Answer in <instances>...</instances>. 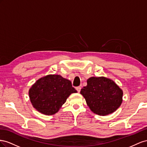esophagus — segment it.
Listing matches in <instances>:
<instances>
[{"mask_svg":"<svg viewBox=\"0 0 147 147\" xmlns=\"http://www.w3.org/2000/svg\"><path fill=\"white\" fill-rule=\"evenodd\" d=\"M76 90L78 91V92H80V91H81V87H76Z\"/></svg>","mask_w":147,"mask_h":147,"instance_id":"34e87169","label":"esophagus"}]
</instances>
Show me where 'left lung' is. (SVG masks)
Wrapping results in <instances>:
<instances>
[{"label":"left lung","instance_id":"1","mask_svg":"<svg viewBox=\"0 0 147 147\" xmlns=\"http://www.w3.org/2000/svg\"><path fill=\"white\" fill-rule=\"evenodd\" d=\"M80 93L92 111L105 116L115 111L123 101V90L116 83L104 77H92Z\"/></svg>","mask_w":147,"mask_h":147}]
</instances>
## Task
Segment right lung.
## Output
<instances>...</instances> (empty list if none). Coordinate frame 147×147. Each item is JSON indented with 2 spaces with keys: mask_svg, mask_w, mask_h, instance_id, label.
Segmentation results:
<instances>
[{
  "mask_svg": "<svg viewBox=\"0 0 147 147\" xmlns=\"http://www.w3.org/2000/svg\"><path fill=\"white\" fill-rule=\"evenodd\" d=\"M76 90L71 82L60 75H47L38 79L29 90L32 106L45 115H52Z\"/></svg>",
  "mask_w": 147,
  "mask_h": 147,
  "instance_id": "add662e5",
  "label": "right lung"
}]
</instances>
